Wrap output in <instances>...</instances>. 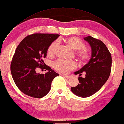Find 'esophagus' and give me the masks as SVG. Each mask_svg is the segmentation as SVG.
<instances>
[{"mask_svg":"<svg viewBox=\"0 0 124 124\" xmlns=\"http://www.w3.org/2000/svg\"><path fill=\"white\" fill-rule=\"evenodd\" d=\"M63 77H64V78H71L70 76H65V75H63Z\"/></svg>","mask_w":124,"mask_h":124,"instance_id":"1","label":"esophagus"}]
</instances>
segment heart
<instances>
[{
    "label": "heart",
    "instance_id": "b5f03b06",
    "mask_svg": "<svg viewBox=\"0 0 124 124\" xmlns=\"http://www.w3.org/2000/svg\"><path fill=\"white\" fill-rule=\"evenodd\" d=\"M67 42L73 49L77 50L76 55L82 63L88 61L91 58V54L86 49H84L85 44L83 41L75 37L68 38ZM59 44L58 40H56L51 43L47 49L49 54H53L56 51ZM77 63L75 61H70L64 59H59L53 63V67L56 71L62 74H66L70 71L77 68Z\"/></svg>",
    "mask_w": 124,
    "mask_h": 124
}]
</instances>
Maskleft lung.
Returning <instances> with one entry per match:
<instances>
[{
  "label": "left lung",
  "mask_w": 124,
  "mask_h": 124,
  "mask_svg": "<svg viewBox=\"0 0 124 124\" xmlns=\"http://www.w3.org/2000/svg\"><path fill=\"white\" fill-rule=\"evenodd\" d=\"M90 44L92 56L90 61L75 74L86 73L85 78H78L79 83L71 88L72 92L81 97H87L99 91L106 83L112 69V56L107 47L102 41L92 37L84 38Z\"/></svg>",
  "instance_id": "8db88e82"
}]
</instances>
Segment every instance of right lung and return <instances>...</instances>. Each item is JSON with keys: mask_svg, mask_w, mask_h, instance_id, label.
<instances>
[{"mask_svg": "<svg viewBox=\"0 0 124 124\" xmlns=\"http://www.w3.org/2000/svg\"><path fill=\"white\" fill-rule=\"evenodd\" d=\"M59 34L34 33L27 36L16 49L10 65L12 78L22 92L32 97L40 98L49 92L52 81L59 75L46 65L49 46ZM45 69V74H37V68Z\"/></svg>", "mask_w": 124, "mask_h": 124, "instance_id": "1", "label": "right lung"}]
</instances>
